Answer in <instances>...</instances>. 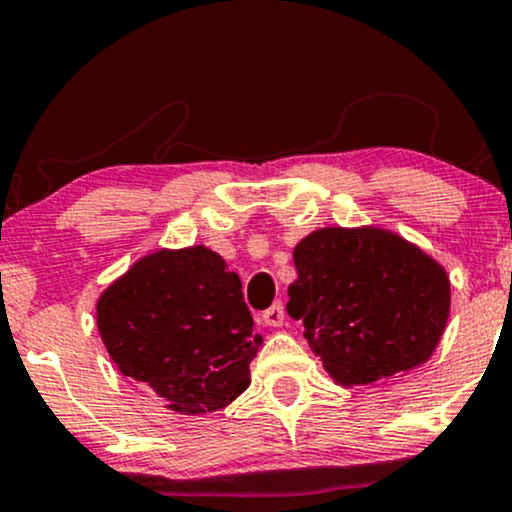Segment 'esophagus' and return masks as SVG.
I'll return each mask as SVG.
<instances>
[{
  "label": "esophagus",
  "instance_id": "obj_1",
  "mask_svg": "<svg viewBox=\"0 0 512 512\" xmlns=\"http://www.w3.org/2000/svg\"><path fill=\"white\" fill-rule=\"evenodd\" d=\"M284 303H274L272 308L269 310H264V315H262V320H264V325H269V327H281L284 325Z\"/></svg>",
  "mask_w": 512,
  "mask_h": 512
}]
</instances>
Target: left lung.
<instances>
[{
  "instance_id": "left-lung-1",
  "label": "left lung",
  "mask_w": 512,
  "mask_h": 512,
  "mask_svg": "<svg viewBox=\"0 0 512 512\" xmlns=\"http://www.w3.org/2000/svg\"><path fill=\"white\" fill-rule=\"evenodd\" d=\"M293 264L286 308L337 383L373 385L433 356L450 279L419 245L378 226H330L293 248Z\"/></svg>"
}]
</instances>
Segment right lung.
I'll return each mask as SVG.
<instances>
[{
	"label": "right lung",
	"instance_id": "obj_1",
	"mask_svg": "<svg viewBox=\"0 0 512 512\" xmlns=\"http://www.w3.org/2000/svg\"><path fill=\"white\" fill-rule=\"evenodd\" d=\"M96 325L117 370L185 416L243 395L262 346L240 276L207 245L134 262L98 296Z\"/></svg>",
	"mask_w": 512,
	"mask_h": 512
}]
</instances>
